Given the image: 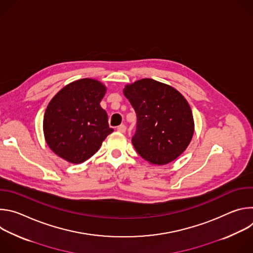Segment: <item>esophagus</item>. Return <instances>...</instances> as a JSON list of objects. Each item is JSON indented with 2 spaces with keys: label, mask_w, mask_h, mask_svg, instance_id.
Instances as JSON below:
<instances>
[{
  "label": "esophagus",
  "mask_w": 253,
  "mask_h": 253,
  "mask_svg": "<svg viewBox=\"0 0 253 253\" xmlns=\"http://www.w3.org/2000/svg\"><path fill=\"white\" fill-rule=\"evenodd\" d=\"M126 130H127V127H126L124 124H122V125H120V126L117 127V131L120 132V133H125Z\"/></svg>",
  "instance_id": "esophagus-1"
}]
</instances>
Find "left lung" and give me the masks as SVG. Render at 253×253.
<instances>
[{
  "label": "left lung",
  "mask_w": 253,
  "mask_h": 253,
  "mask_svg": "<svg viewBox=\"0 0 253 253\" xmlns=\"http://www.w3.org/2000/svg\"><path fill=\"white\" fill-rule=\"evenodd\" d=\"M137 116L132 138L138 154L150 164L165 165L181 155L192 139L191 108L175 88L145 78L123 89Z\"/></svg>",
  "instance_id": "left-lung-1"
}]
</instances>
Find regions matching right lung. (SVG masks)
<instances>
[{
	"mask_svg": "<svg viewBox=\"0 0 253 253\" xmlns=\"http://www.w3.org/2000/svg\"><path fill=\"white\" fill-rule=\"evenodd\" d=\"M106 90L100 81L84 78L66 85L50 101L43 130L47 145L59 157L73 164L82 163L114 131L100 106Z\"/></svg>",
	"mask_w": 253,
	"mask_h": 253,
	"instance_id": "1",
	"label": "right lung"
}]
</instances>
